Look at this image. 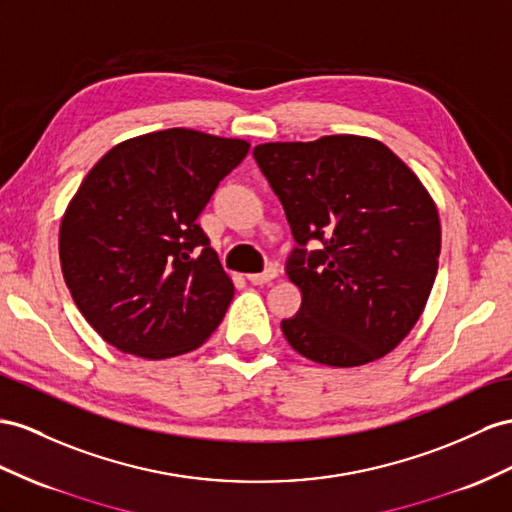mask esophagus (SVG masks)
Instances as JSON below:
<instances>
[{"instance_id": "obj_1", "label": "esophagus", "mask_w": 512, "mask_h": 512, "mask_svg": "<svg viewBox=\"0 0 512 512\" xmlns=\"http://www.w3.org/2000/svg\"><path fill=\"white\" fill-rule=\"evenodd\" d=\"M279 277L277 268H266L264 272H257V274H248V281H251L253 285H266V283H272L274 279Z\"/></svg>"}]
</instances>
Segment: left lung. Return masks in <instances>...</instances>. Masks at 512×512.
I'll return each instance as SVG.
<instances>
[{
  "label": "left lung",
  "mask_w": 512,
  "mask_h": 512,
  "mask_svg": "<svg viewBox=\"0 0 512 512\" xmlns=\"http://www.w3.org/2000/svg\"><path fill=\"white\" fill-rule=\"evenodd\" d=\"M253 155L296 240L285 272L303 303L281 322L285 339L333 368L385 357L422 316L439 268V214L422 181L363 136L266 142Z\"/></svg>",
  "instance_id": "obj_1"
}]
</instances>
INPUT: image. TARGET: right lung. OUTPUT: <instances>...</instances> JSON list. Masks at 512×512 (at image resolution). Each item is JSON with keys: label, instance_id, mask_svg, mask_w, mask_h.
Segmentation results:
<instances>
[{"label": "right lung", "instance_id": "obj_1", "mask_svg": "<svg viewBox=\"0 0 512 512\" xmlns=\"http://www.w3.org/2000/svg\"><path fill=\"white\" fill-rule=\"evenodd\" d=\"M248 147L173 127L116 144L90 168L62 216L60 266L110 346L168 359L216 331L233 283L196 218Z\"/></svg>", "mask_w": 512, "mask_h": 512}]
</instances>
